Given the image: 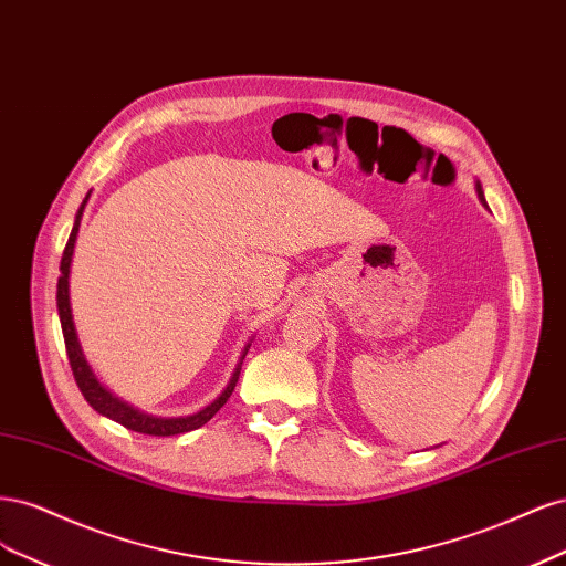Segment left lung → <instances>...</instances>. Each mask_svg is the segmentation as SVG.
<instances>
[{"instance_id":"obj_1","label":"left lung","mask_w":566,"mask_h":566,"mask_svg":"<svg viewBox=\"0 0 566 566\" xmlns=\"http://www.w3.org/2000/svg\"><path fill=\"white\" fill-rule=\"evenodd\" d=\"M478 195H480V199L484 202V192H482V188H480V186H478Z\"/></svg>"}]
</instances>
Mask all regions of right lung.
Returning a JSON list of instances; mask_svg holds the SVG:
<instances>
[{
  "label": "right lung",
  "instance_id": "obj_1",
  "mask_svg": "<svg viewBox=\"0 0 566 566\" xmlns=\"http://www.w3.org/2000/svg\"><path fill=\"white\" fill-rule=\"evenodd\" d=\"M88 199V195H86ZM86 199L82 202L77 216H75V226H72V232H70V240L65 244V251H63V259H61V277H59V294H56V301H59V315H61V326H63V338H65V350H67V359H70V369H72V376H75L77 386L84 395L86 402L94 407L98 413L113 418V421H117L119 426H124L126 430H134V432H143V434H153V437H169V434H180V432H190V430H197L202 428L207 421H211V418L216 416V411L221 409L234 386L237 380H240V371H242V359L249 350V345L242 353V359L240 364L234 367V374L228 382V388L221 392V397L213 399V402L197 411L192 416H180V418H155V416H148V413H140L136 411L134 407L124 405L122 399H117L115 395L107 392L101 382L96 380V376L91 374L88 364L82 355V348H80V340H77V334H75V322H72V313H70V294H67V277H70V263H72V251H75V242H77V232H80V221H82V211H84V205Z\"/></svg>",
  "mask_w": 566,
  "mask_h": 566
}]
</instances>
